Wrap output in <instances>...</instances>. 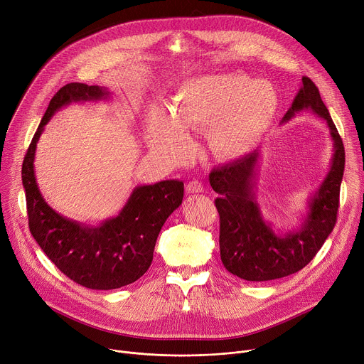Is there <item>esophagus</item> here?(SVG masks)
<instances>
[{
  "mask_svg": "<svg viewBox=\"0 0 364 364\" xmlns=\"http://www.w3.org/2000/svg\"><path fill=\"white\" fill-rule=\"evenodd\" d=\"M186 191H187L188 194H194V193H203V191H204V187H203V184H201L198 180H193V181H190V183L187 184V187H186Z\"/></svg>",
  "mask_w": 364,
  "mask_h": 364,
  "instance_id": "esophagus-1",
  "label": "esophagus"
}]
</instances>
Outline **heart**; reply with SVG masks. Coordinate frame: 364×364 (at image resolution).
<instances>
[{"label":"heart","instance_id":"b5f03b06","mask_svg":"<svg viewBox=\"0 0 364 364\" xmlns=\"http://www.w3.org/2000/svg\"><path fill=\"white\" fill-rule=\"evenodd\" d=\"M280 97L266 81L241 74H205L184 80L171 97V112L153 104L146 114V136L151 151L180 163L190 157L186 132L211 127L215 154L238 159L250 153L272 127Z\"/></svg>","mask_w":364,"mask_h":364}]
</instances>
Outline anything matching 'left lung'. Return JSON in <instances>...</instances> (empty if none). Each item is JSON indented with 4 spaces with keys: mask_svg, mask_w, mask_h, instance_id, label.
Returning <instances> with one entry per match:
<instances>
[{
    "mask_svg": "<svg viewBox=\"0 0 364 364\" xmlns=\"http://www.w3.org/2000/svg\"><path fill=\"white\" fill-rule=\"evenodd\" d=\"M324 119L333 141L327 174L306 200L299 224L277 230L264 217L257 201V176L262 150H256L210 174V184L220 197V256L224 267L247 282H267L290 276L307 266L324 245L337 220L340 186L344 173V147L318 88L309 77L280 121L287 123L301 111Z\"/></svg>",
    "mask_w": 364,
    "mask_h": 364,
    "instance_id": "8db88e82",
    "label": "left lung"
}]
</instances>
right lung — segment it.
I'll use <instances>...</instances> for the list:
<instances>
[{"mask_svg": "<svg viewBox=\"0 0 364 364\" xmlns=\"http://www.w3.org/2000/svg\"><path fill=\"white\" fill-rule=\"evenodd\" d=\"M107 87L70 82L51 98L23 163L30 231L47 257L73 282L112 290L139 280L151 266L157 237L183 203L184 184L163 180L137 186L118 215L98 224L80 223L55 211L43 197L34 170L37 143L51 117L73 102L108 101Z\"/></svg>", "mask_w": 364, "mask_h": 364, "instance_id": "obj_1", "label": "right lung"}]
</instances>
